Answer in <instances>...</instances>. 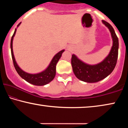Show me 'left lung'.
<instances>
[{
	"mask_svg": "<svg viewBox=\"0 0 128 128\" xmlns=\"http://www.w3.org/2000/svg\"><path fill=\"white\" fill-rule=\"evenodd\" d=\"M102 22L109 29L112 39V46L108 55L102 62L96 64H89L78 59L73 54L71 64L76 78L87 83H96L111 74L116 66L118 55L119 42L114 30L106 21Z\"/></svg>",
	"mask_w": 128,
	"mask_h": 128,
	"instance_id": "obj_1",
	"label": "left lung"
}]
</instances>
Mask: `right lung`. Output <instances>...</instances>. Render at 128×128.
<instances>
[{
	"instance_id": "1",
	"label": "right lung",
	"mask_w": 128,
	"mask_h": 128,
	"mask_svg": "<svg viewBox=\"0 0 128 128\" xmlns=\"http://www.w3.org/2000/svg\"><path fill=\"white\" fill-rule=\"evenodd\" d=\"M21 22H20L17 25V27L20 25ZM16 31L17 28H16L14 32L13 36L12 37L11 42H10V48H11L12 56V59H13L14 66L17 72L18 73V74L20 75V76L22 78H23L26 82H28L29 83L32 84L33 85L44 86L50 83L55 78L56 74V64L59 61V59L60 58L62 53L64 51V50H63L59 52H58L54 56L51 61H50V64H49L48 67L46 68V69H45L44 70L41 72L35 73V74L27 73L24 70H22L19 67V66L17 64L16 61L14 56L13 50V41L14 36H15L16 32Z\"/></svg>"
}]
</instances>
